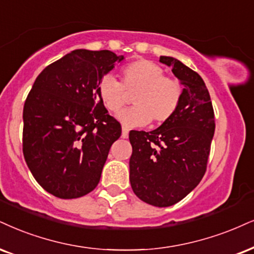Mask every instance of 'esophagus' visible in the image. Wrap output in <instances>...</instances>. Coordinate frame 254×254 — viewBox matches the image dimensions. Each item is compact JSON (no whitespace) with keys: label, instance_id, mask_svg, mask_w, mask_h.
Masks as SVG:
<instances>
[{"label":"esophagus","instance_id":"obj_1","mask_svg":"<svg viewBox=\"0 0 254 254\" xmlns=\"http://www.w3.org/2000/svg\"><path fill=\"white\" fill-rule=\"evenodd\" d=\"M128 133H129V129H128L127 127L122 126V134H121V136L124 137V139H127V137H128Z\"/></svg>","mask_w":254,"mask_h":254}]
</instances>
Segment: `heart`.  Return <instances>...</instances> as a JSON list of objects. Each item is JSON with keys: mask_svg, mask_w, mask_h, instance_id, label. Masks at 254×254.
<instances>
[{"mask_svg": "<svg viewBox=\"0 0 254 254\" xmlns=\"http://www.w3.org/2000/svg\"><path fill=\"white\" fill-rule=\"evenodd\" d=\"M99 98L109 112L124 107L128 95L134 94L133 107L118 114L127 127H142L154 120L161 125L178 111L181 101V86L178 81L165 76L160 65L149 60H137L122 69V83L112 74L100 80Z\"/></svg>", "mask_w": 254, "mask_h": 254, "instance_id": "1", "label": "heart"}]
</instances>
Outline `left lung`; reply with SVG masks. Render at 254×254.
Listing matches in <instances>:
<instances>
[{
  "instance_id": "1",
  "label": "left lung",
  "mask_w": 254,
  "mask_h": 254,
  "mask_svg": "<svg viewBox=\"0 0 254 254\" xmlns=\"http://www.w3.org/2000/svg\"><path fill=\"white\" fill-rule=\"evenodd\" d=\"M160 62L184 84L178 111L152 132L132 130L129 181L139 199L156 207L174 205L198 186L214 135V112L198 73L171 56Z\"/></svg>"
}]
</instances>
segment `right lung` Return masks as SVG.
Listing matches in <instances>:
<instances>
[{
    "label": "right lung",
    "mask_w": 254,
    "mask_h": 254,
    "mask_svg": "<svg viewBox=\"0 0 254 254\" xmlns=\"http://www.w3.org/2000/svg\"><path fill=\"white\" fill-rule=\"evenodd\" d=\"M124 59L76 49L47 65L28 94L23 155L37 183L58 198H80L98 186L109 148L121 135L98 86Z\"/></svg>",
    "instance_id": "obj_1"
}]
</instances>
